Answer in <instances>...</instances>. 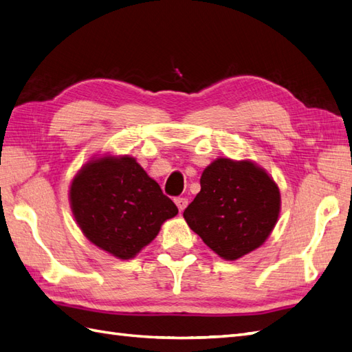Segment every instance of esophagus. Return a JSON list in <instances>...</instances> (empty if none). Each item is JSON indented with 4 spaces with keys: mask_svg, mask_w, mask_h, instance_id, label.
<instances>
[{
    "mask_svg": "<svg viewBox=\"0 0 352 352\" xmlns=\"http://www.w3.org/2000/svg\"><path fill=\"white\" fill-rule=\"evenodd\" d=\"M175 203H176V206H177L179 212H184L185 208L188 206V200H186V199H176Z\"/></svg>",
    "mask_w": 352,
    "mask_h": 352,
    "instance_id": "obj_1",
    "label": "esophagus"
}]
</instances>
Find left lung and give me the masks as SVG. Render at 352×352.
<instances>
[{"instance_id": "left-lung-1", "label": "left lung", "mask_w": 352, "mask_h": 352, "mask_svg": "<svg viewBox=\"0 0 352 352\" xmlns=\"http://www.w3.org/2000/svg\"><path fill=\"white\" fill-rule=\"evenodd\" d=\"M201 190L184 212L186 224L222 260L264 245L280 213V191L252 160L219 157L203 170Z\"/></svg>"}]
</instances>
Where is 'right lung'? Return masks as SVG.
Wrapping results in <instances>:
<instances>
[{
    "mask_svg": "<svg viewBox=\"0 0 352 352\" xmlns=\"http://www.w3.org/2000/svg\"><path fill=\"white\" fill-rule=\"evenodd\" d=\"M68 200L77 227L100 250L131 260L177 215L176 204L135 158L102 152L72 179Z\"/></svg>",
    "mask_w": 352,
    "mask_h": 352,
    "instance_id": "right-lung-1",
    "label": "right lung"
}]
</instances>
